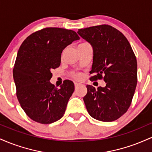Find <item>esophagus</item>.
Returning <instances> with one entry per match:
<instances>
[{
	"label": "esophagus",
	"instance_id": "34e87169",
	"mask_svg": "<svg viewBox=\"0 0 152 152\" xmlns=\"http://www.w3.org/2000/svg\"><path fill=\"white\" fill-rule=\"evenodd\" d=\"M74 85H75V88H77L78 87H79L80 86H81V83H78V82H75L74 83Z\"/></svg>",
	"mask_w": 152,
	"mask_h": 152
}]
</instances>
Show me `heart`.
<instances>
[{"instance_id":"1","label":"heart","mask_w":152,"mask_h":152,"mask_svg":"<svg viewBox=\"0 0 152 152\" xmlns=\"http://www.w3.org/2000/svg\"><path fill=\"white\" fill-rule=\"evenodd\" d=\"M82 43H80V44H82ZM80 44H78V45H80ZM74 77L75 78H77V79H78V78H81V74H78V73H76V74H74Z\"/></svg>"}]
</instances>
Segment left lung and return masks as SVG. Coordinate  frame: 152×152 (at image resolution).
<instances>
[{
  "instance_id": "left-lung-1",
  "label": "left lung",
  "mask_w": 152,
  "mask_h": 152,
  "mask_svg": "<svg viewBox=\"0 0 152 152\" xmlns=\"http://www.w3.org/2000/svg\"><path fill=\"white\" fill-rule=\"evenodd\" d=\"M78 34L92 46L91 81L104 79V87L87 85L83 97L91 117L113 121L126 112L137 83V62L132 46L122 33L109 25L78 29Z\"/></svg>"
}]
</instances>
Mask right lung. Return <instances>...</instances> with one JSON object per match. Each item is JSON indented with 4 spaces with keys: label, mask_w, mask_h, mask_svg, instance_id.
<instances>
[{
    "label": "right lung",
    "mask_w": 152,
    "mask_h": 152,
    "mask_svg": "<svg viewBox=\"0 0 152 152\" xmlns=\"http://www.w3.org/2000/svg\"><path fill=\"white\" fill-rule=\"evenodd\" d=\"M78 39L72 30L46 28L28 36L19 48L13 68L16 96L34 121L48 124L64 116L74 83L66 80L58 89L49 81L51 71L60 66L63 50Z\"/></svg>",
    "instance_id": "obj_1"
}]
</instances>
